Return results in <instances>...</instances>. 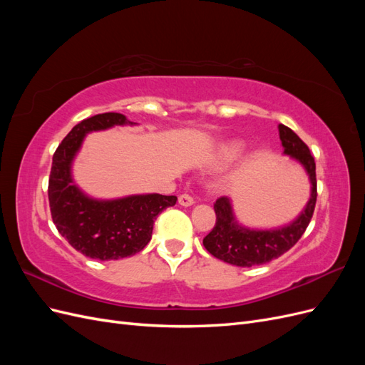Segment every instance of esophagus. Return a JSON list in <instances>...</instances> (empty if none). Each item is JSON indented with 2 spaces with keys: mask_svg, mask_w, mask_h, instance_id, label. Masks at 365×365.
<instances>
[{
  "mask_svg": "<svg viewBox=\"0 0 365 365\" xmlns=\"http://www.w3.org/2000/svg\"><path fill=\"white\" fill-rule=\"evenodd\" d=\"M178 202H180L182 207H190V205H193V204H195L193 197H192L190 195H187V193L180 195V197H178Z\"/></svg>",
  "mask_w": 365,
  "mask_h": 365,
  "instance_id": "1",
  "label": "esophagus"
}]
</instances>
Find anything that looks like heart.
<instances>
[{
	"mask_svg": "<svg viewBox=\"0 0 365 365\" xmlns=\"http://www.w3.org/2000/svg\"><path fill=\"white\" fill-rule=\"evenodd\" d=\"M244 150H245L244 143L236 141V140L225 141L222 145H219V148L216 149L213 155V163L216 165H227L240 158Z\"/></svg>",
	"mask_w": 365,
	"mask_h": 365,
	"instance_id": "heart-1",
	"label": "heart"
}]
</instances>
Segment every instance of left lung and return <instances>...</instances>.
I'll use <instances>...</instances> for the list:
<instances>
[{"instance_id": "8db88e82", "label": "left lung", "mask_w": 365, "mask_h": 365, "mask_svg": "<svg viewBox=\"0 0 365 365\" xmlns=\"http://www.w3.org/2000/svg\"><path fill=\"white\" fill-rule=\"evenodd\" d=\"M279 134L284 155L300 163L309 175L311 197L294 222L275 230H250L236 222L230 200L220 196L215 202L216 224L202 240L205 250L219 260L250 268L279 259L300 240L311 222L317 202L315 160L306 143L292 129L279 125Z\"/></svg>"}]
</instances>
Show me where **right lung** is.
<instances>
[{"mask_svg": "<svg viewBox=\"0 0 365 365\" xmlns=\"http://www.w3.org/2000/svg\"><path fill=\"white\" fill-rule=\"evenodd\" d=\"M115 125L135 123L118 113L97 114L77 123L54 152L48 180L50 212L61 236L76 251L97 260L140 252L149 244L157 216L176 204V196L158 193L97 201L73 182L71 163L85 135Z\"/></svg>", "mask_w": 365, "mask_h": 365, "instance_id": "right-lung-1", "label": "right lung"}]
</instances>
